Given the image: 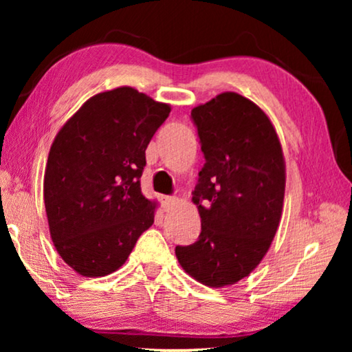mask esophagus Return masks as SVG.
<instances>
[{
	"mask_svg": "<svg viewBox=\"0 0 352 352\" xmlns=\"http://www.w3.org/2000/svg\"><path fill=\"white\" fill-rule=\"evenodd\" d=\"M176 204H177V200L175 199V197H163L162 199V206L165 211H171L176 206Z\"/></svg>",
	"mask_w": 352,
	"mask_h": 352,
	"instance_id": "1",
	"label": "esophagus"
}]
</instances>
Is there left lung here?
<instances>
[{
  "instance_id": "1",
  "label": "left lung",
  "mask_w": 352,
  "mask_h": 352,
  "mask_svg": "<svg viewBox=\"0 0 352 352\" xmlns=\"http://www.w3.org/2000/svg\"><path fill=\"white\" fill-rule=\"evenodd\" d=\"M190 115L206 160L192 197L201 232L176 247V258L197 282L229 287L254 271L276 237L285 158L271 120L243 96L226 91Z\"/></svg>"
}]
</instances>
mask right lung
Instances as JSON below:
<instances>
[{"instance_id":"obj_1","label":"right lung","mask_w":352,"mask_h":352,"mask_svg":"<svg viewBox=\"0 0 352 352\" xmlns=\"http://www.w3.org/2000/svg\"><path fill=\"white\" fill-rule=\"evenodd\" d=\"M171 112L131 86L89 98L56 134L43 197L60 258L85 277L120 269L153 224L141 192L146 148Z\"/></svg>"}]
</instances>
